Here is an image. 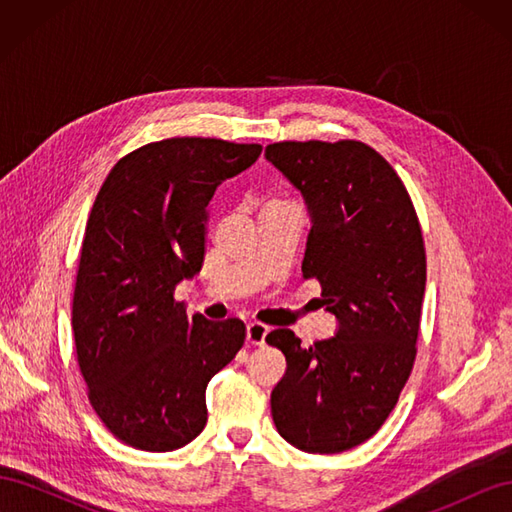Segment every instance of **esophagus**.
Returning a JSON list of instances; mask_svg holds the SVG:
<instances>
[{"instance_id":"1","label":"esophagus","mask_w":512,"mask_h":512,"mask_svg":"<svg viewBox=\"0 0 512 512\" xmlns=\"http://www.w3.org/2000/svg\"><path fill=\"white\" fill-rule=\"evenodd\" d=\"M267 333H269V327H265V324H260V322H250V324H247V329H245V339H247V344H252V346H262V344H265V337H267Z\"/></svg>"}]
</instances>
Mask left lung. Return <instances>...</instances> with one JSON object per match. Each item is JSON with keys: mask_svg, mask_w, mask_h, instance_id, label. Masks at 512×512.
I'll list each match as a JSON object with an SVG mask.
<instances>
[{"mask_svg": "<svg viewBox=\"0 0 512 512\" xmlns=\"http://www.w3.org/2000/svg\"><path fill=\"white\" fill-rule=\"evenodd\" d=\"M265 158L305 200L303 280H318L337 331L309 348L290 329L267 344L286 356L271 391L280 436L333 455L369 440L410 376L427 280L412 200L393 166L359 141L273 143Z\"/></svg>", "mask_w": 512, "mask_h": 512, "instance_id": "8db88e82", "label": "left lung"}]
</instances>
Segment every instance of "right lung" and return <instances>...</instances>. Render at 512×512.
I'll return each instance as SVG.
<instances>
[{
    "label": "right lung",
    "mask_w": 512,
    "mask_h": 512,
    "mask_svg": "<svg viewBox=\"0 0 512 512\" xmlns=\"http://www.w3.org/2000/svg\"><path fill=\"white\" fill-rule=\"evenodd\" d=\"M262 147L166 138L121 158L81 247L72 329L89 401L138 451L168 453L207 425L205 391L245 342L239 318L185 316L175 288L203 267L207 205Z\"/></svg>",
    "instance_id": "add662e5"
}]
</instances>
